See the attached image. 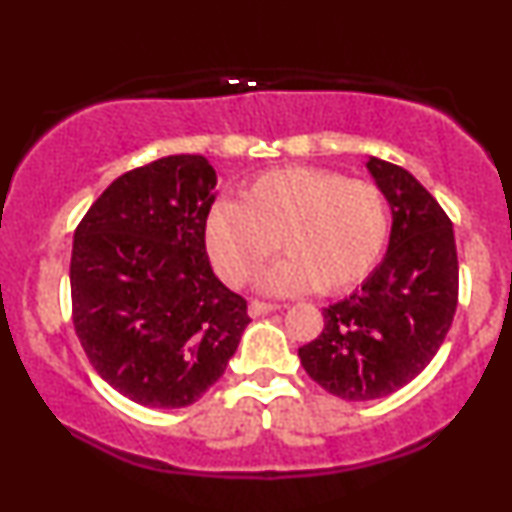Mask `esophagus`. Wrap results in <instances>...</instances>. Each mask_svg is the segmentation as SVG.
I'll list each match as a JSON object with an SVG mask.
<instances>
[{"label":"esophagus","mask_w":512,"mask_h":512,"mask_svg":"<svg viewBox=\"0 0 512 512\" xmlns=\"http://www.w3.org/2000/svg\"><path fill=\"white\" fill-rule=\"evenodd\" d=\"M281 305L276 303H264V301H250L248 305V313L252 317H260V315H267V313H274V310H279Z\"/></svg>","instance_id":"34e87169"}]
</instances>
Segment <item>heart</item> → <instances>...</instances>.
I'll use <instances>...</instances> for the list:
<instances>
[{"label": "heart", "instance_id": "obj_1", "mask_svg": "<svg viewBox=\"0 0 512 512\" xmlns=\"http://www.w3.org/2000/svg\"><path fill=\"white\" fill-rule=\"evenodd\" d=\"M387 233L383 190L327 168L267 170L245 185L240 204L216 202L207 216L211 262L231 286L248 284L281 243L289 260L262 279L274 293L351 289L375 267Z\"/></svg>", "mask_w": 512, "mask_h": 512}]
</instances>
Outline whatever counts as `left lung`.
<instances>
[{"label": "left lung", "mask_w": 512, "mask_h": 512, "mask_svg": "<svg viewBox=\"0 0 512 512\" xmlns=\"http://www.w3.org/2000/svg\"><path fill=\"white\" fill-rule=\"evenodd\" d=\"M392 209L390 248L358 291L322 310L325 327L298 349L305 373L349 402L387 397L424 370L457 308L452 221L409 170L370 158Z\"/></svg>", "instance_id": "1"}]
</instances>
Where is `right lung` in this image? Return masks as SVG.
Segmentation results:
<instances>
[{
  "mask_svg": "<svg viewBox=\"0 0 512 512\" xmlns=\"http://www.w3.org/2000/svg\"><path fill=\"white\" fill-rule=\"evenodd\" d=\"M214 187L204 156L158 158L110 182L74 231L76 337L105 383L144 407L197 402L250 322L248 301L211 272Z\"/></svg>",
  "mask_w": 512,
  "mask_h": 512,
  "instance_id": "add662e5",
  "label": "right lung"
}]
</instances>
